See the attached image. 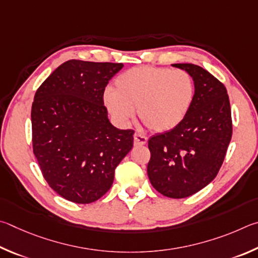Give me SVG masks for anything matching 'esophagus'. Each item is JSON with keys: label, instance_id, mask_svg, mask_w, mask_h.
<instances>
[{"label": "esophagus", "instance_id": "obj_1", "mask_svg": "<svg viewBox=\"0 0 258 258\" xmlns=\"http://www.w3.org/2000/svg\"><path fill=\"white\" fill-rule=\"evenodd\" d=\"M146 143H147V137L146 136H143V135H139V134H135V136H134L135 146L145 145Z\"/></svg>", "mask_w": 258, "mask_h": 258}]
</instances>
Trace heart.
<instances>
[{
	"instance_id": "obj_1",
	"label": "heart",
	"mask_w": 258,
	"mask_h": 258,
	"mask_svg": "<svg viewBox=\"0 0 258 258\" xmlns=\"http://www.w3.org/2000/svg\"><path fill=\"white\" fill-rule=\"evenodd\" d=\"M195 97V84L183 70L137 67L122 72L114 90H106L103 101L107 111L122 125L138 116L154 133H166L187 116Z\"/></svg>"
}]
</instances>
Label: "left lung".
I'll list each match as a JSON object with an SVG mask.
<instances>
[{"label": "left lung", "instance_id": "obj_1", "mask_svg": "<svg viewBox=\"0 0 258 258\" xmlns=\"http://www.w3.org/2000/svg\"><path fill=\"white\" fill-rule=\"evenodd\" d=\"M195 84V97L184 120L148 141L147 174L152 186L170 198H186L216 174L232 136L231 108L224 85L202 67L175 63Z\"/></svg>", "mask_w": 258, "mask_h": 258}]
</instances>
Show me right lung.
<instances>
[{
  "mask_svg": "<svg viewBox=\"0 0 258 258\" xmlns=\"http://www.w3.org/2000/svg\"><path fill=\"white\" fill-rule=\"evenodd\" d=\"M123 64L69 60L39 86L31 106L33 151L48 186L67 201L105 195L134 145L132 129L111 124L103 95Z\"/></svg>",
  "mask_w": 258,
  "mask_h": 258,
  "instance_id": "obj_1",
  "label": "right lung"
}]
</instances>
